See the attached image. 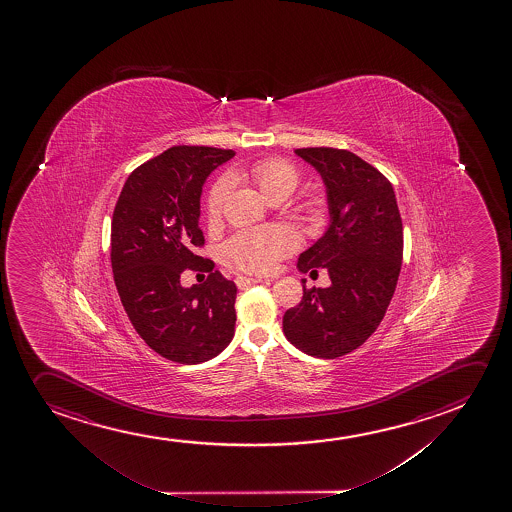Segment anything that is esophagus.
Here are the masks:
<instances>
[{
    "label": "esophagus",
    "instance_id": "esophagus-1",
    "mask_svg": "<svg viewBox=\"0 0 512 512\" xmlns=\"http://www.w3.org/2000/svg\"><path fill=\"white\" fill-rule=\"evenodd\" d=\"M258 282H263V279H251V277H237V286L239 287H249L253 286V284H258Z\"/></svg>",
    "mask_w": 512,
    "mask_h": 512
}]
</instances>
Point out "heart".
<instances>
[{"label": "heart", "instance_id": "heart-1", "mask_svg": "<svg viewBox=\"0 0 512 512\" xmlns=\"http://www.w3.org/2000/svg\"><path fill=\"white\" fill-rule=\"evenodd\" d=\"M249 176L258 184L268 200L287 198L296 186L300 184V171L296 165L287 162L284 158H261L249 167ZM232 188V179L228 176L212 184L207 195V214L209 218L218 219L225 207L226 197ZM307 211L310 214H321L324 205L319 200L308 202ZM298 247V237L286 226H266L244 230L226 242L223 247V258L228 265L237 268L240 272L268 273L277 265L280 258L293 253Z\"/></svg>", "mask_w": 512, "mask_h": 512}]
</instances>
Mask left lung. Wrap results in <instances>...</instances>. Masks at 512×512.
Masks as SVG:
<instances>
[{"instance_id":"1","label":"left lung","mask_w":512,"mask_h":512,"mask_svg":"<svg viewBox=\"0 0 512 512\" xmlns=\"http://www.w3.org/2000/svg\"><path fill=\"white\" fill-rule=\"evenodd\" d=\"M321 174L329 226L298 258V270L326 268L331 286L305 289L284 314L287 340L305 354L336 359L361 347L380 326L402 263V221L389 179L352 151L301 148Z\"/></svg>"}]
</instances>
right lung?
Returning <instances> with one entry per match:
<instances>
[{
  "instance_id": "right-lung-1",
  "label": "right lung",
  "mask_w": 512,
  "mask_h": 512,
  "mask_svg": "<svg viewBox=\"0 0 512 512\" xmlns=\"http://www.w3.org/2000/svg\"><path fill=\"white\" fill-rule=\"evenodd\" d=\"M235 153L174 146L139 165L123 184L111 221V268L123 308L148 347L169 361L200 364L235 334L237 286L221 273L181 286L202 268L198 226L205 179Z\"/></svg>"
}]
</instances>
